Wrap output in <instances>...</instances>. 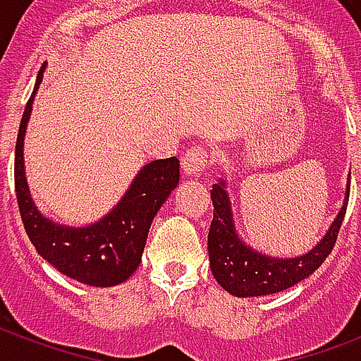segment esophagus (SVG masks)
Returning <instances> with one entry per match:
<instances>
[{"label":"esophagus","mask_w":361,"mask_h":361,"mask_svg":"<svg viewBox=\"0 0 361 361\" xmlns=\"http://www.w3.org/2000/svg\"><path fill=\"white\" fill-rule=\"evenodd\" d=\"M209 166V155L202 146L189 147L183 157H181V170L187 176L202 174L204 170Z\"/></svg>","instance_id":"34e87169"}]
</instances>
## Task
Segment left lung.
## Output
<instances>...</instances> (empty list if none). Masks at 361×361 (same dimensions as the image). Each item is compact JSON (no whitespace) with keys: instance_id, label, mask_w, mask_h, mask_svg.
Returning <instances> with one entry per match:
<instances>
[{"instance_id":"1","label":"left lung","mask_w":361,"mask_h":361,"mask_svg":"<svg viewBox=\"0 0 361 361\" xmlns=\"http://www.w3.org/2000/svg\"><path fill=\"white\" fill-rule=\"evenodd\" d=\"M350 181L341 212L330 226V231L307 255L296 258H269L260 252L251 251L236 236L232 225L231 202L225 191V183H215L212 189L214 219L208 234V251L212 274L225 290L234 296H266L290 288L302 279L309 277L336 245L343 219L347 214Z\"/></svg>"}]
</instances>
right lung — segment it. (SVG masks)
Segmentation results:
<instances>
[{
    "mask_svg": "<svg viewBox=\"0 0 361 361\" xmlns=\"http://www.w3.org/2000/svg\"><path fill=\"white\" fill-rule=\"evenodd\" d=\"M42 71L44 65L25 104L14 149V191L25 234L37 252L71 279L92 286L120 285L138 268L153 217L180 183V159H161L146 164L121 202L97 225L69 228L47 221L31 202L22 157L25 123L42 80Z\"/></svg>",
    "mask_w": 361,
    "mask_h": 361,
    "instance_id": "add662e5",
    "label": "right lung"
}]
</instances>
